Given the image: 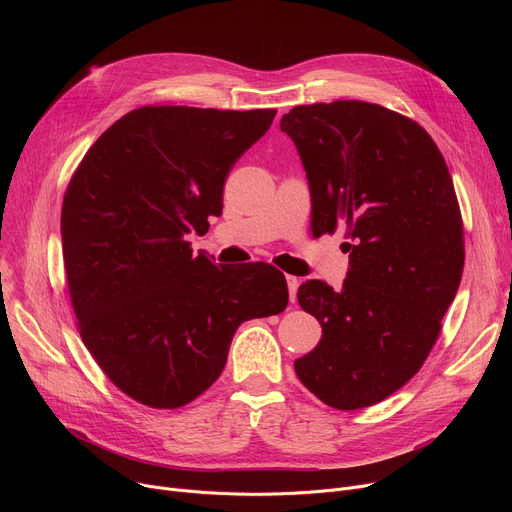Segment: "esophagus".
<instances>
[{"label": "esophagus", "instance_id": "esophagus-1", "mask_svg": "<svg viewBox=\"0 0 512 512\" xmlns=\"http://www.w3.org/2000/svg\"><path fill=\"white\" fill-rule=\"evenodd\" d=\"M286 284H288V297H290V303L297 301V290H299V284L301 280L297 276H286Z\"/></svg>", "mask_w": 512, "mask_h": 512}]
</instances>
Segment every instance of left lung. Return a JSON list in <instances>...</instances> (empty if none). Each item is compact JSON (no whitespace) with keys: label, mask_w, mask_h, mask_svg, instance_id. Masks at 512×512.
<instances>
[{"label":"left lung","mask_w":512,"mask_h":512,"mask_svg":"<svg viewBox=\"0 0 512 512\" xmlns=\"http://www.w3.org/2000/svg\"><path fill=\"white\" fill-rule=\"evenodd\" d=\"M297 145L315 236L346 228L342 290L309 280L301 307L321 324L294 361L326 405L355 411L405 386L436 344L459 290L465 242L446 161L425 128L367 101L297 105L280 122Z\"/></svg>","instance_id":"left-lung-1"}]
</instances>
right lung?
Returning a JSON list of instances; mask_svg holds the SVG:
<instances>
[{"instance_id":"obj_1","label":"right lung","mask_w":512,"mask_h":512,"mask_svg":"<svg viewBox=\"0 0 512 512\" xmlns=\"http://www.w3.org/2000/svg\"><path fill=\"white\" fill-rule=\"evenodd\" d=\"M274 116L145 105L107 128L70 178L62 249L78 332L112 384L145 407L201 396L242 321L288 305L274 265L218 267L186 240L222 213L232 166Z\"/></svg>"}]
</instances>
